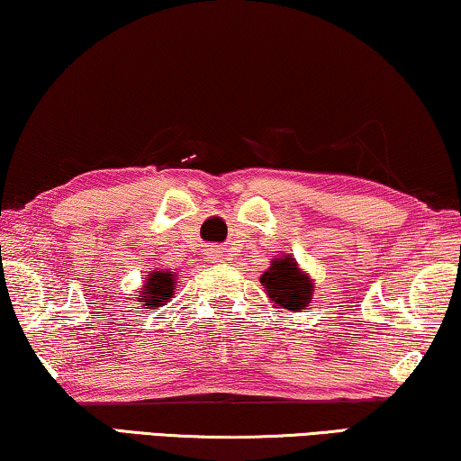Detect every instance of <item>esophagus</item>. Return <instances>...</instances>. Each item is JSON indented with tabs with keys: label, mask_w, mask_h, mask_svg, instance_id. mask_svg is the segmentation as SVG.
I'll return each mask as SVG.
<instances>
[{
	"label": "esophagus",
	"mask_w": 461,
	"mask_h": 461,
	"mask_svg": "<svg viewBox=\"0 0 461 461\" xmlns=\"http://www.w3.org/2000/svg\"><path fill=\"white\" fill-rule=\"evenodd\" d=\"M207 257L212 260V263H219V257H221V254H219V250H217V249H209Z\"/></svg>",
	"instance_id": "34e87169"
}]
</instances>
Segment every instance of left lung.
Returning a JSON list of instances; mask_svg holds the SVG:
<instances>
[{
	"label": "left lung",
	"instance_id": "1",
	"mask_svg": "<svg viewBox=\"0 0 461 461\" xmlns=\"http://www.w3.org/2000/svg\"><path fill=\"white\" fill-rule=\"evenodd\" d=\"M260 284L267 287L269 298L285 311H304L311 304L312 281L302 273L290 257L275 258L269 271L263 273Z\"/></svg>",
	"mask_w": 461,
	"mask_h": 461
}]
</instances>
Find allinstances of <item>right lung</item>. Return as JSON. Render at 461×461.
<instances>
[{
    "instance_id": "right-lung-1",
    "label": "right lung",
    "mask_w": 461,
    "mask_h": 461,
    "mask_svg": "<svg viewBox=\"0 0 461 461\" xmlns=\"http://www.w3.org/2000/svg\"><path fill=\"white\" fill-rule=\"evenodd\" d=\"M174 275L171 273H161L155 271L149 275V281L144 284V292L140 300L149 302V306H161L165 300L174 296Z\"/></svg>"
}]
</instances>
